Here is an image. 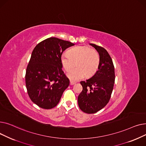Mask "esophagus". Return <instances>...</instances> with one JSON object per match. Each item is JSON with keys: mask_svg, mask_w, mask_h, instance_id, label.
I'll use <instances>...</instances> for the list:
<instances>
[{"mask_svg": "<svg viewBox=\"0 0 146 146\" xmlns=\"http://www.w3.org/2000/svg\"><path fill=\"white\" fill-rule=\"evenodd\" d=\"M75 83H76L75 82H73L72 80H70V85H74Z\"/></svg>", "mask_w": 146, "mask_h": 146, "instance_id": "1", "label": "esophagus"}]
</instances>
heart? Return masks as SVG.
<instances>
[{
    "instance_id": "obj_1",
    "label": "heart",
    "mask_w": 146,
    "mask_h": 146,
    "mask_svg": "<svg viewBox=\"0 0 146 146\" xmlns=\"http://www.w3.org/2000/svg\"><path fill=\"white\" fill-rule=\"evenodd\" d=\"M61 62L66 71H69L76 64L77 67L67 73L73 80H78L86 76L90 78L98 70L100 57L98 52L88 46H78L64 53L61 56Z\"/></svg>"
}]
</instances>
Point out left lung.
I'll return each mask as SVG.
<instances>
[{"label":"left lung","mask_w":146,"mask_h":146,"mask_svg":"<svg viewBox=\"0 0 146 146\" xmlns=\"http://www.w3.org/2000/svg\"><path fill=\"white\" fill-rule=\"evenodd\" d=\"M98 52L100 63L96 73L86 81L80 82L83 90L78 96L80 109L87 113H94L108 103L115 82V70L112 58L104 48L90 44Z\"/></svg>","instance_id":"1"}]
</instances>
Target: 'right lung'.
<instances>
[{
  "label": "right lung",
  "instance_id": "1",
  "mask_svg": "<svg viewBox=\"0 0 146 146\" xmlns=\"http://www.w3.org/2000/svg\"><path fill=\"white\" fill-rule=\"evenodd\" d=\"M74 44L56 37L38 43L32 52L27 67L25 83L28 94L34 104L49 110L59 102L69 79L62 70L61 56Z\"/></svg>",
  "mask_w": 146,
  "mask_h": 146
}]
</instances>
